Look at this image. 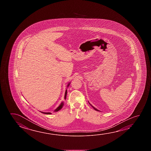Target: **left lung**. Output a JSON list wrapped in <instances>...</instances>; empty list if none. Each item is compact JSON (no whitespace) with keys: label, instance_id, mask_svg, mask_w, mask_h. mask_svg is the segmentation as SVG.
Segmentation results:
<instances>
[{"label":"left lung","instance_id":"1","mask_svg":"<svg viewBox=\"0 0 151 151\" xmlns=\"http://www.w3.org/2000/svg\"><path fill=\"white\" fill-rule=\"evenodd\" d=\"M88 103H89V104H90V105H91V107H93V109H95V111H99V110H98V109H96V108H95V107H94L93 106H92V105H91V104H90V103H89V101H88Z\"/></svg>","mask_w":151,"mask_h":151}]
</instances>
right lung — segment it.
I'll return each instance as SVG.
<instances>
[{"mask_svg": "<svg viewBox=\"0 0 151 151\" xmlns=\"http://www.w3.org/2000/svg\"><path fill=\"white\" fill-rule=\"evenodd\" d=\"M70 84V83L69 82V83H68V85H67V87H68L69 86ZM67 89H66V91H65V99H66V96H67ZM63 106H64V101H62V103H60V106L58 107H57V109H55L54 111V112H56V111H60V109H62V108H63ZM40 112H41L42 113H43V114H52L51 113H50V112H42V111H40Z\"/></svg>", "mask_w": 151, "mask_h": 151, "instance_id": "1", "label": "right lung"}]
</instances>
